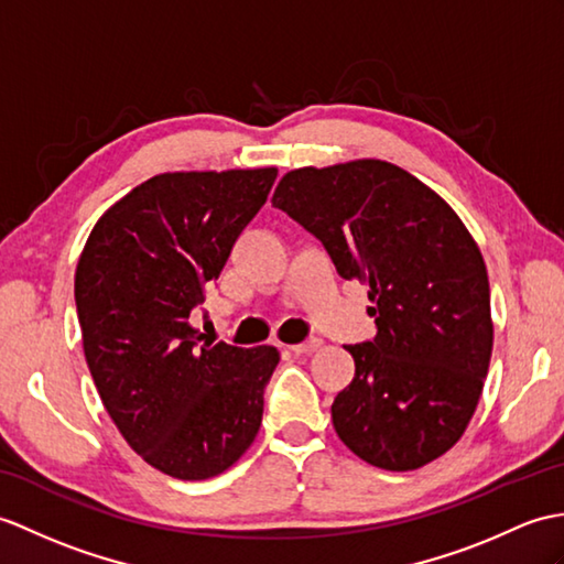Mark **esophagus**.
Instances as JSON below:
<instances>
[{
    "mask_svg": "<svg viewBox=\"0 0 564 564\" xmlns=\"http://www.w3.org/2000/svg\"><path fill=\"white\" fill-rule=\"evenodd\" d=\"M322 346V338H307L305 344H297V346H291V350L295 352V356H307V352H314Z\"/></svg>",
    "mask_w": 564,
    "mask_h": 564,
    "instance_id": "1",
    "label": "esophagus"
}]
</instances>
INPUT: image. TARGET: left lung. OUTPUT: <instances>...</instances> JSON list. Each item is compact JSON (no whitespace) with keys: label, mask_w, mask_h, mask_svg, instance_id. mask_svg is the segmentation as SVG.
Segmentation results:
<instances>
[{"label":"left lung","mask_w":564,"mask_h":564,"mask_svg":"<svg viewBox=\"0 0 564 564\" xmlns=\"http://www.w3.org/2000/svg\"><path fill=\"white\" fill-rule=\"evenodd\" d=\"M271 204L368 283L372 341L346 346L356 377L332 421L346 447L384 470L452 449L474 415L492 352L490 283L452 206L403 167L352 161L283 175Z\"/></svg>","instance_id":"obj_1"}]
</instances>
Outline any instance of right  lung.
<instances>
[{
    "mask_svg": "<svg viewBox=\"0 0 564 564\" xmlns=\"http://www.w3.org/2000/svg\"><path fill=\"white\" fill-rule=\"evenodd\" d=\"M276 175H155L102 214L78 259L76 314L105 411L143 462L180 480L223 474L261 425L279 350L199 346L189 317Z\"/></svg>",
    "mask_w": 564,
    "mask_h": 564,
    "instance_id": "right-lung-1",
    "label": "right lung"
}]
</instances>
